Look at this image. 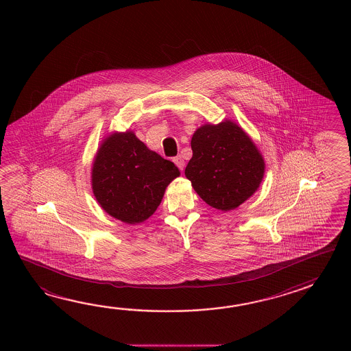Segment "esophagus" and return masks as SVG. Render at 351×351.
I'll use <instances>...</instances> for the list:
<instances>
[{"mask_svg": "<svg viewBox=\"0 0 351 351\" xmlns=\"http://www.w3.org/2000/svg\"><path fill=\"white\" fill-rule=\"evenodd\" d=\"M173 162L176 163V165L178 167L180 171H183L184 169V160H183V158H182V156H177V157L173 158Z\"/></svg>", "mask_w": 351, "mask_h": 351, "instance_id": "esophagus-1", "label": "esophagus"}]
</instances>
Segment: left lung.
<instances>
[{
    "label": "left lung",
    "mask_w": 351,
    "mask_h": 351,
    "mask_svg": "<svg viewBox=\"0 0 351 351\" xmlns=\"http://www.w3.org/2000/svg\"><path fill=\"white\" fill-rule=\"evenodd\" d=\"M191 145L193 156L184 173L210 207L237 208L257 191L265 162L237 124L230 120L217 125L206 124L197 129Z\"/></svg>",
    "instance_id": "1"
}]
</instances>
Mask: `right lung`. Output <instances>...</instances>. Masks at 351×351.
Here are the masks:
<instances>
[{"mask_svg":"<svg viewBox=\"0 0 351 351\" xmlns=\"http://www.w3.org/2000/svg\"><path fill=\"white\" fill-rule=\"evenodd\" d=\"M179 176L176 165L152 152L134 133L105 139L93 165V192L106 213L125 223L149 218Z\"/></svg>","mask_w":351,"mask_h":351,"instance_id":"1","label":"right lung"}]
</instances>
